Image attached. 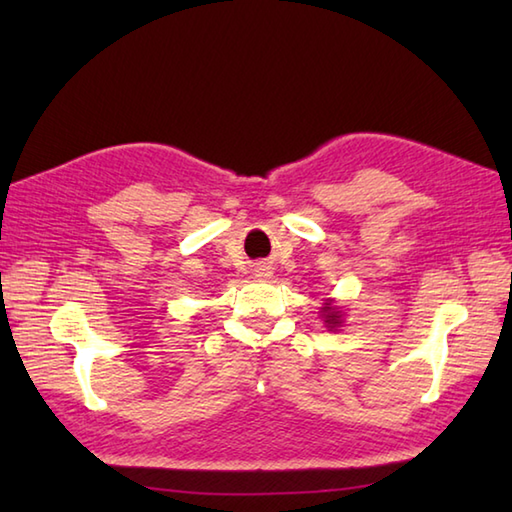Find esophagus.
I'll return each mask as SVG.
<instances>
[{"label": "esophagus", "instance_id": "34e87169", "mask_svg": "<svg viewBox=\"0 0 512 512\" xmlns=\"http://www.w3.org/2000/svg\"><path fill=\"white\" fill-rule=\"evenodd\" d=\"M257 270H264V273H259V277H268V268L266 266H259Z\"/></svg>", "mask_w": 512, "mask_h": 512}]
</instances>
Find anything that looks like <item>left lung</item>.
I'll return each instance as SVG.
<instances>
[{
	"label": "left lung",
	"mask_w": 512,
	"mask_h": 512,
	"mask_svg": "<svg viewBox=\"0 0 512 512\" xmlns=\"http://www.w3.org/2000/svg\"><path fill=\"white\" fill-rule=\"evenodd\" d=\"M321 312H323L321 317H323L325 325H328L330 330H336V328H339V325L343 323V312H341V308H339V306H334V301L323 303Z\"/></svg>",
	"instance_id": "8db88e82"
}]
</instances>
